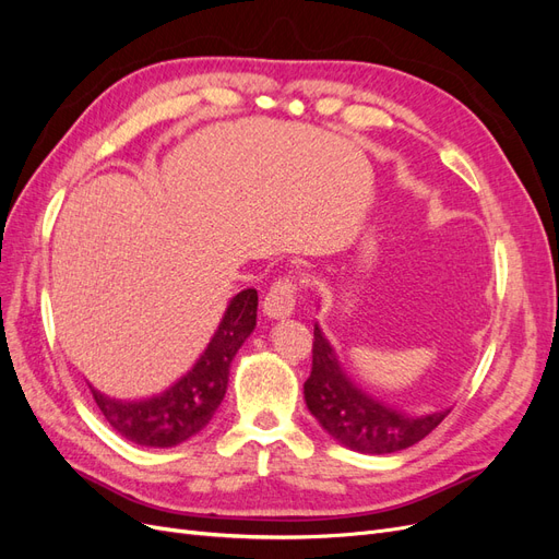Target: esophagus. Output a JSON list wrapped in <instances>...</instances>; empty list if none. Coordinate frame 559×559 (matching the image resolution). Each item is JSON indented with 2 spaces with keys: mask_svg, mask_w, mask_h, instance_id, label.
<instances>
[{
  "mask_svg": "<svg viewBox=\"0 0 559 559\" xmlns=\"http://www.w3.org/2000/svg\"><path fill=\"white\" fill-rule=\"evenodd\" d=\"M296 308V280L280 277L263 298V312L273 319L289 317Z\"/></svg>",
  "mask_w": 559,
  "mask_h": 559,
  "instance_id": "34e87169",
  "label": "esophagus"
}]
</instances>
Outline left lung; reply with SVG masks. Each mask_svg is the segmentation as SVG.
I'll return each instance as SVG.
<instances>
[{"label": "left lung", "mask_w": 559, "mask_h": 559, "mask_svg": "<svg viewBox=\"0 0 559 559\" xmlns=\"http://www.w3.org/2000/svg\"><path fill=\"white\" fill-rule=\"evenodd\" d=\"M310 413L337 443L366 454H389L419 443L450 411L408 417L368 396L341 368L333 347L314 326L312 370L302 384Z\"/></svg>", "instance_id": "left-lung-1"}]
</instances>
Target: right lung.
<instances>
[{
  "instance_id": "obj_1",
  "label": "right lung",
  "mask_w": 559,
  "mask_h": 559,
  "mask_svg": "<svg viewBox=\"0 0 559 559\" xmlns=\"http://www.w3.org/2000/svg\"><path fill=\"white\" fill-rule=\"evenodd\" d=\"M257 289H245L233 296L198 361L177 382L154 396L118 401L91 386L97 408L109 427L144 448H173L205 429L226 396L230 361L257 326Z\"/></svg>"
}]
</instances>
